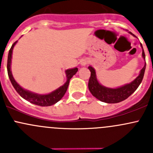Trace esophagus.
I'll return each mask as SVG.
<instances>
[{
  "label": "esophagus",
  "instance_id": "esophagus-1",
  "mask_svg": "<svg viewBox=\"0 0 153 153\" xmlns=\"http://www.w3.org/2000/svg\"><path fill=\"white\" fill-rule=\"evenodd\" d=\"M87 64H88L87 60H83V61L81 62V66H85Z\"/></svg>",
  "mask_w": 153,
  "mask_h": 153
}]
</instances>
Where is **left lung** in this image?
<instances>
[{"instance_id":"1","label":"left lung","mask_w":153,"mask_h":153,"mask_svg":"<svg viewBox=\"0 0 153 153\" xmlns=\"http://www.w3.org/2000/svg\"><path fill=\"white\" fill-rule=\"evenodd\" d=\"M129 33L132 34L134 36L133 34L131 33L130 32H129ZM141 46L143 49L142 44H141ZM142 57L143 59H145V54L143 49L142 50ZM88 68L91 72L90 78H89V83H88V87H89V89L92 95L94 97H95L97 99L103 101V102L108 103V104H115V103H119L126 99L139 86L143 80V75H144L145 69H146V62H145L143 67L141 69L138 76L134 81H132L129 84H125L124 86L115 88V89L108 88L101 85L97 80L95 69L91 66H89Z\"/></svg>"}]
</instances>
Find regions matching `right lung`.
Masks as SVG:
<instances>
[{
    "label": "right lung",
    "mask_w": 153,
    "mask_h": 153,
    "mask_svg": "<svg viewBox=\"0 0 153 153\" xmlns=\"http://www.w3.org/2000/svg\"><path fill=\"white\" fill-rule=\"evenodd\" d=\"M18 42V41H15L13 44H12V47L9 51V55H8V60H7V72H8V75L10 80L12 83V86H14L15 90L17 91L18 94L22 97L23 98H24L27 101H29L32 104H35V105L38 106H48L53 105V104H56L58 101H59L61 98H63V96L64 95V94L66 93L67 90L68 86H69V81L72 78V77L74 75H75L77 72H78V68L75 67L73 69H69L66 70V76H67V81H66L65 84L63 86H60L58 89H55L53 92H50V93L47 94V95H40V94L35 93V92H30V91L27 90V89H24V88L21 87L18 83L15 81V80L14 79L13 76H12V71H11V61H12V50H13V48L15 47V45L16 44V43Z\"/></svg>",
    "instance_id": "right-lung-1"
}]
</instances>
